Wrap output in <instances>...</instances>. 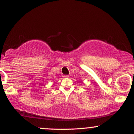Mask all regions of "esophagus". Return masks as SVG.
Wrapping results in <instances>:
<instances>
[{
    "mask_svg": "<svg viewBox=\"0 0 134 134\" xmlns=\"http://www.w3.org/2000/svg\"><path fill=\"white\" fill-rule=\"evenodd\" d=\"M63 77L64 78H68V75H64V76H63Z\"/></svg>",
    "mask_w": 134,
    "mask_h": 134,
    "instance_id": "34e87169",
    "label": "esophagus"
}]
</instances>
